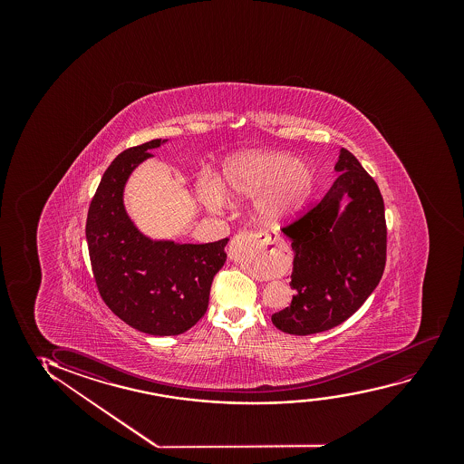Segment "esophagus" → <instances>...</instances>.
I'll return each mask as SVG.
<instances>
[{"mask_svg":"<svg viewBox=\"0 0 464 464\" xmlns=\"http://www.w3.org/2000/svg\"><path fill=\"white\" fill-rule=\"evenodd\" d=\"M282 241L279 236L267 233H250V235H236L229 244L228 256L231 260H239L242 255H250L256 265H261L266 273L273 277H279L282 271L279 255Z\"/></svg>","mask_w":464,"mask_h":464,"instance_id":"obj_1","label":"esophagus"}]
</instances>
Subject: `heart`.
Segmentation results:
<instances>
[{
    "label": "heart",
    "instance_id": "1",
    "mask_svg": "<svg viewBox=\"0 0 464 464\" xmlns=\"http://www.w3.org/2000/svg\"><path fill=\"white\" fill-rule=\"evenodd\" d=\"M312 172L285 153H254L231 160L223 169L220 188L212 182L199 187V199L209 210H220L228 199L256 198L267 218L290 216L311 195Z\"/></svg>",
    "mask_w": 464,
    "mask_h": 464
}]
</instances>
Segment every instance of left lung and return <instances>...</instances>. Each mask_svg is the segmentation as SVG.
Masks as SVG:
<instances>
[{"label":"left lung","mask_w":464,"mask_h":464,"mask_svg":"<svg viewBox=\"0 0 464 464\" xmlns=\"http://www.w3.org/2000/svg\"><path fill=\"white\" fill-rule=\"evenodd\" d=\"M341 172L318 203L282 227L292 239V304L273 314L284 333L305 336L331 330L353 315L379 285L387 263L385 206L374 179L353 153L341 150ZM349 194L346 212L338 201Z\"/></svg>","instance_id":"1"}]
</instances>
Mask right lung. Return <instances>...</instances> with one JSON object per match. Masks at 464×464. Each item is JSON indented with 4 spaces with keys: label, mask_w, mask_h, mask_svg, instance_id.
I'll list each match as a JSON object with an SVG mask.
<instances>
[{
    "label": "right lung",
    "mask_w": 464,
    "mask_h": 464,
    "mask_svg": "<svg viewBox=\"0 0 464 464\" xmlns=\"http://www.w3.org/2000/svg\"><path fill=\"white\" fill-rule=\"evenodd\" d=\"M152 140L130 147L102 174L90 203L85 235L98 292L125 324L153 336L182 334L203 318L212 280L227 261L228 237L209 244L153 242L123 208V185Z\"/></svg>",
    "instance_id": "add662e5"
}]
</instances>
